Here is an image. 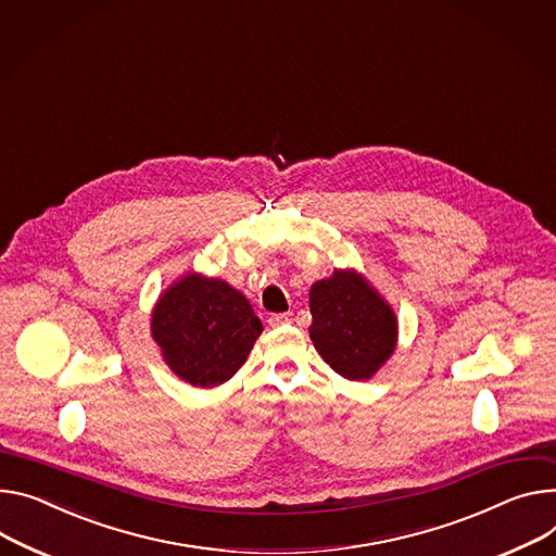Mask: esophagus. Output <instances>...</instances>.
Instances as JSON below:
<instances>
[{"mask_svg": "<svg viewBox=\"0 0 556 556\" xmlns=\"http://www.w3.org/2000/svg\"><path fill=\"white\" fill-rule=\"evenodd\" d=\"M267 323H269V327H282V325H289V323H291V314H271Z\"/></svg>", "mask_w": 556, "mask_h": 556, "instance_id": "34e87169", "label": "esophagus"}]
</instances>
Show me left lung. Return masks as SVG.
<instances>
[{
	"instance_id": "obj_1",
	"label": "left lung",
	"mask_w": 556,
	"mask_h": 556,
	"mask_svg": "<svg viewBox=\"0 0 556 556\" xmlns=\"http://www.w3.org/2000/svg\"><path fill=\"white\" fill-rule=\"evenodd\" d=\"M309 312L314 348L336 374L367 380L394 354L396 314L358 271L336 269L314 282Z\"/></svg>"
}]
</instances>
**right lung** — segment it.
Returning a JSON list of instances; mask_svg holds the SVG:
<instances>
[{"label":"right lung","mask_w":556,"mask_h":556,"mask_svg":"<svg viewBox=\"0 0 556 556\" xmlns=\"http://www.w3.org/2000/svg\"><path fill=\"white\" fill-rule=\"evenodd\" d=\"M263 323L229 282L187 274L155 303L151 333L164 363L193 388H216L247 361Z\"/></svg>","instance_id":"right-lung-1"}]
</instances>
